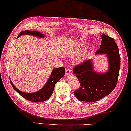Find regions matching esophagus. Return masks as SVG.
<instances>
[{
    "label": "esophagus",
    "mask_w": 131,
    "mask_h": 131,
    "mask_svg": "<svg viewBox=\"0 0 131 131\" xmlns=\"http://www.w3.org/2000/svg\"><path fill=\"white\" fill-rule=\"evenodd\" d=\"M72 74L71 72V70L69 68H66V72H65V76L66 77H68V76L71 75Z\"/></svg>",
    "instance_id": "esophagus-1"
}]
</instances>
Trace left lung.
Masks as SVG:
<instances>
[{
	"mask_svg": "<svg viewBox=\"0 0 131 131\" xmlns=\"http://www.w3.org/2000/svg\"><path fill=\"white\" fill-rule=\"evenodd\" d=\"M101 37L100 48L96 54H106L108 71L104 73L93 71L91 59L78 64L73 70L80 84L79 89L74 91V96L82 101H97L110 94L117 84L121 67L119 48L113 38L104 34Z\"/></svg>",
	"mask_w": 131,
	"mask_h": 131,
	"instance_id": "8db88e82",
	"label": "left lung"
}]
</instances>
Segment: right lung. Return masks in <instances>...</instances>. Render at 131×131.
Masks as SVG:
<instances>
[{
    "mask_svg": "<svg viewBox=\"0 0 131 131\" xmlns=\"http://www.w3.org/2000/svg\"><path fill=\"white\" fill-rule=\"evenodd\" d=\"M21 35H33L37 37H40V38H43L44 37L43 34L37 31H22L20 33L17 38H18ZM64 74H65V68L64 67H60V68L53 69L45 85L39 91L32 93H24V92L20 91L14 85L12 81H10L13 88L27 100L32 102H43L48 100L51 97L53 91L54 90V85L60 79L64 77Z\"/></svg>",
    "mask_w": 131,
    "mask_h": 131,
    "instance_id": "add662e5",
    "label": "right lung"
}]
</instances>
